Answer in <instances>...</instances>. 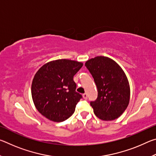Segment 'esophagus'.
<instances>
[{
  "instance_id": "esophagus-1",
  "label": "esophagus",
  "mask_w": 156,
  "mask_h": 156,
  "mask_svg": "<svg viewBox=\"0 0 156 156\" xmlns=\"http://www.w3.org/2000/svg\"><path fill=\"white\" fill-rule=\"evenodd\" d=\"M83 98L84 100H87V98H88V95H87V93H84V94H83Z\"/></svg>"
}]
</instances>
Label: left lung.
<instances>
[{
	"mask_svg": "<svg viewBox=\"0 0 156 156\" xmlns=\"http://www.w3.org/2000/svg\"><path fill=\"white\" fill-rule=\"evenodd\" d=\"M85 67L98 89L96 100L90 102L95 115L103 120L118 118L126 109L130 98L129 84L125 72L114 60L105 56L87 60Z\"/></svg>",
	"mask_w": 156,
	"mask_h": 156,
	"instance_id": "1",
	"label": "left lung"
}]
</instances>
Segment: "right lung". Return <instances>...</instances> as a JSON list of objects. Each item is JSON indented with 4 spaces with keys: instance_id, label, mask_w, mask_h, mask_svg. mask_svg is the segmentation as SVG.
Returning <instances> with one entry per match:
<instances>
[{
    "instance_id": "right-lung-1",
    "label": "right lung",
    "mask_w": 156,
    "mask_h": 156,
    "mask_svg": "<svg viewBox=\"0 0 156 156\" xmlns=\"http://www.w3.org/2000/svg\"><path fill=\"white\" fill-rule=\"evenodd\" d=\"M83 64L67 59L44 65L33 79L31 96L36 109L54 122H63L75 112L83 96L76 91L73 76Z\"/></svg>"
}]
</instances>
